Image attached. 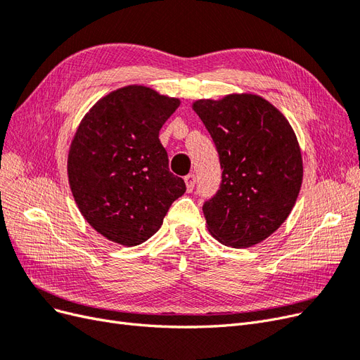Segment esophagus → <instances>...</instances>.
<instances>
[{
    "instance_id": "1",
    "label": "esophagus",
    "mask_w": 360,
    "mask_h": 360,
    "mask_svg": "<svg viewBox=\"0 0 360 360\" xmlns=\"http://www.w3.org/2000/svg\"><path fill=\"white\" fill-rule=\"evenodd\" d=\"M195 181H197V180H195L193 174H188V176L184 177V183H186V191H188V192H192V191H193Z\"/></svg>"
}]
</instances>
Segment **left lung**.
Listing matches in <instances>:
<instances>
[{
  "instance_id": "8db88e82",
  "label": "left lung",
  "mask_w": 360,
  "mask_h": 360,
  "mask_svg": "<svg viewBox=\"0 0 360 360\" xmlns=\"http://www.w3.org/2000/svg\"><path fill=\"white\" fill-rule=\"evenodd\" d=\"M192 110L212 135L222 168L221 189L202 207L207 230L237 249L266 240L285 222L302 188V151L291 124L254 93L200 99Z\"/></svg>"
}]
</instances>
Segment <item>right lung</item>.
<instances>
[{"label": "right lung", "instance_id": "right-lung-1", "mask_svg": "<svg viewBox=\"0 0 360 360\" xmlns=\"http://www.w3.org/2000/svg\"><path fill=\"white\" fill-rule=\"evenodd\" d=\"M179 106L177 97L132 84L97 101L76 129L68 156L70 191L84 219L108 240L144 243L186 191L159 141Z\"/></svg>", "mask_w": 360, "mask_h": 360}]
</instances>
